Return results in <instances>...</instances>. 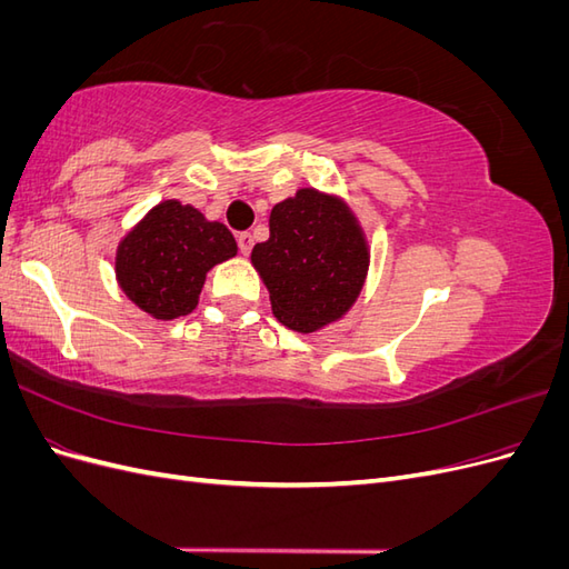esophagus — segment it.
<instances>
[{
    "mask_svg": "<svg viewBox=\"0 0 569 569\" xmlns=\"http://www.w3.org/2000/svg\"><path fill=\"white\" fill-rule=\"evenodd\" d=\"M237 247H239V251H242L244 256H249V251L253 247V234L251 232H239L237 234Z\"/></svg>",
    "mask_w": 569,
    "mask_h": 569,
    "instance_id": "34e87169",
    "label": "esophagus"
}]
</instances>
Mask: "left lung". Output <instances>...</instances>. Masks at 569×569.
Instances as JSON below:
<instances>
[{
  "instance_id": "obj_1",
  "label": "left lung",
  "mask_w": 569,
  "mask_h": 569,
  "mask_svg": "<svg viewBox=\"0 0 569 569\" xmlns=\"http://www.w3.org/2000/svg\"><path fill=\"white\" fill-rule=\"evenodd\" d=\"M368 258L351 211L316 189H299L274 206L270 237L251 251L274 318L297 332L320 330L349 311L363 287Z\"/></svg>"
}]
</instances>
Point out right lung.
<instances>
[{
	"label": "right lung",
	"mask_w": 569,
	"mask_h": 569,
	"mask_svg": "<svg viewBox=\"0 0 569 569\" xmlns=\"http://www.w3.org/2000/svg\"><path fill=\"white\" fill-rule=\"evenodd\" d=\"M234 253L237 242L222 222L170 199L120 242L116 274L130 301L170 320L194 311L206 272Z\"/></svg>",
	"instance_id": "1"
}]
</instances>
